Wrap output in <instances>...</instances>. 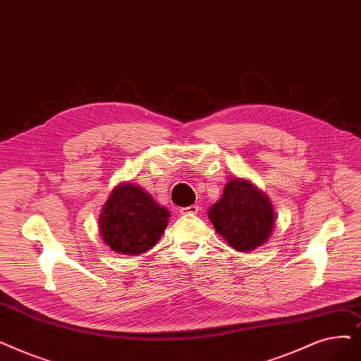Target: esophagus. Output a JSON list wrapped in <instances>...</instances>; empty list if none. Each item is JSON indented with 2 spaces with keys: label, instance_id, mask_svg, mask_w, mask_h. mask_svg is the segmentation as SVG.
Here are the masks:
<instances>
[{
  "label": "esophagus",
  "instance_id": "esophagus-1",
  "mask_svg": "<svg viewBox=\"0 0 361 361\" xmlns=\"http://www.w3.org/2000/svg\"><path fill=\"white\" fill-rule=\"evenodd\" d=\"M199 211H200L199 205H190V207H185V208L180 209L181 215H196Z\"/></svg>",
  "mask_w": 361,
  "mask_h": 361
}]
</instances>
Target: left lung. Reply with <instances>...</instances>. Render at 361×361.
<instances>
[{
  "instance_id": "8db88e82",
  "label": "left lung",
  "mask_w": 361,
  "mask_h": 361,
  "mask_svg": "<svg viewBox=\"0 0 361 361\" xmlns=\"http://www.w3.org/2000/svg\"><path fill=\"white\" fill-rule=\"evenodd\" d=\"M208 218L233 249L250 252L269 242L276 224L270 197L246 178L226 183L221 199L208 209Z\"/></svg>"
}]
</instances>
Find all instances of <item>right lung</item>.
Returning a JSON list of instances; mask_svg holds the SVG:
<instances>
[{
    "mask_svg": "<svg viewBox=\"0 0 361 361\" xmlns=\"http://www.w3.org/2000/svg\"><path fill=\"white\" fill-rule=\"evenodd\" d=\"M171 212L142 187L122 181L115 185L99 215L103 242L121 255L146 254L159 242Z\"/></svg>",
    "mask_w": 361,
    "mask_h": 361,
    "instance_id": "1",
    "label": "right lung"
}]
</instances>
